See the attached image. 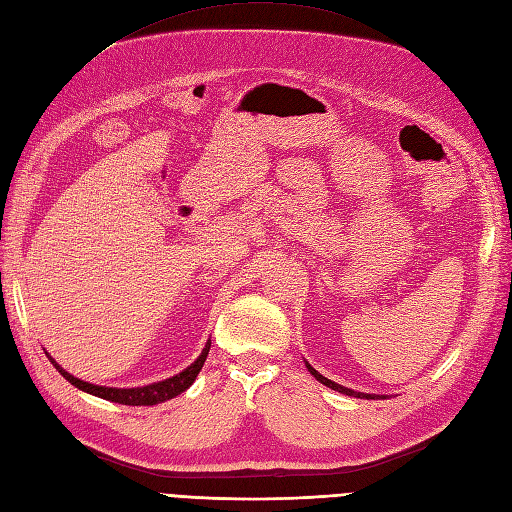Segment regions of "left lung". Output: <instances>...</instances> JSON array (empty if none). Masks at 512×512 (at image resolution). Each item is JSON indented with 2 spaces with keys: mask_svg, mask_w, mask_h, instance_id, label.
<instances>
[{
  "mask_svg": "<svg viewBox=\"0 0 512 512\" xmlns=\"http://www.w3.org/2000/svg\"><path fill=\"white\" fill-rule=\"evenodd\" d=\"M306 368H308V372L317 378L319 383H323L325 387H329V389H334V391H340V393H344V395H353V398H366V400H376L378 395H372V393H361V391H353V389H349V387H342V385H338V383H334V381H329V378H325L323 374H319L315 368H312L308 361H306Z\"/></svg>",
  "mask_w": 512,
  "mask_h": 512,
  "instance_id": "obj_1",
  "label": "left lung"
}]
</instances>
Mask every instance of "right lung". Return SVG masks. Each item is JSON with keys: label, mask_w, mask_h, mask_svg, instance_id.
I'll return each instance as SVG.
<instances>
[{"label": "right lung", "mask_w": 512, "mask_h": 512, "mask_svg": "<svg viewBox=\"0 0 512 512\" xmlns=\"http://www.w3.org/2000/svg\"><path fill=\"white\" fill-rule=\"evenodd\" d=\"M208 351H210V340L206 342L202 355L197 357L193 364L189 368H185L183 372H178L172 378H166V381H159V383H153V385H144V387H131V389L102 387V385H91L87 381H80V378L72 376L70 372H65L51 355H48V353L46 355H48V359L53 361V366L59 370V374L65 378V381H70L80 391H87V393L97 395V398H102V400H110V402L125 404V406H153V404H161V402H166V400H172V398H176V395L187 391L193 385L195 376L200 374L204 361L208 357Z\"/></svg>", "instance_id": "add662e5"}]
</instances>
